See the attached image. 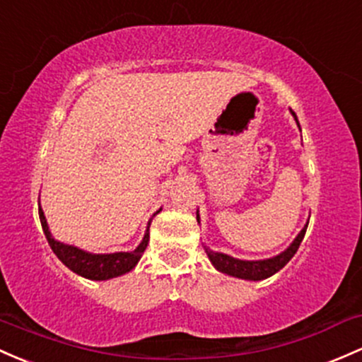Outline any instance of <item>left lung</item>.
<instances>
[{
  "label": "left lung",
  "mask_w": 362,
  "mask_h": 362,
  "mask_svg": "<svg viewBox=\"0 0 362 362\" xmlns=\"http://www.w3.org/2000/svg\"><path fill=\"white\" fill-rule=\"evenodd\" d=\"M292 115H293V118H296L297 125H299V120H297V117H296V113H293V111H292ZM197 221H199V213H197ZM308 223H309V221H308ZM305 228H308V225H305L304 228L300 230L299 235L293 239L292 244L288 245V247L285 249L284 252H280L278 256L269 257V259L244 261V259H237V257L228 256V254L209 251L208 247H206V254H208L209 261H211L214 268H216L218 272L225 273V275L242 278V280H254V281L264 280V278L275 275L276 272H280V269L284 268V266L292 259L293 254L297 252L300 242H303V239H304Z\"/></svg>",
  "instance_id": "left-lung-1"
}]
</instances>
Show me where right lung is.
Masks as SVG:
<instances>
[{"instance_id": "obj_1", "label": "right lung", "mask_w": 362, "mask_h": 362, "mask_svg": "<svg viewBox=\"0 0 362 362\" xmlns=\"http://www.w3.org/2000/svg\"><path fill=\"white\" fill-rule=\"evenodd\" d=\"M160 211L161 209H158L154 214H158ZM39 220H41L42 232H45L47 244H49V247L53 249V252L57 254L58 259L62 261L66 268H70L74 273H77V275L84 278H89V280H110V278L129 273L130 269L136 268V264L139 263L142 254H144L149 242L151 220L148 221V228H146L144 239H142L141 244H139L134 251L113 252V254H93V252L82 251V249L75 247V245L63 244V242L54 239V237L51 235L45 211H42L41 206H39Z\"/></svg>"}]
</instances>
